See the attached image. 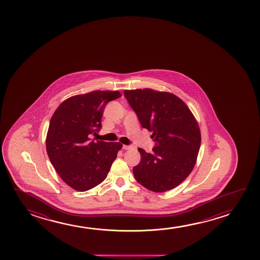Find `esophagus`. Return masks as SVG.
I'll return each mask as SVG.
<instances>
[{
	"instance_id": "esophagus-1",
	"label": "esophagus",
	"mask_w": 260,
	"mask_h": 260,
	"mask_svg": "<svg viewBox=\"0 0 260 260\" xmlns=\"http://www.w3.org/2000/svg\"><path fill=\"white\" fill-rule=\"evenodd\" d=\"M122 148L124 150H129L132 149V146H126V145H124V146H122Z\"/></svg>"
}]
</instances>
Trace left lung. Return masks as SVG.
Segmentation results:
<instances>
[{
  "label": "left lung",
  "mask_w": 260,
  "mask_h": 260,
  "mask_svg": "<svg viewBox=\"0 0 260 260\" xmlns=\"http://www.w3.org/2000/svg\"><path fill=\"white\" fill-rule=\"evenodd\" d=\"M143 128L153 132V153L139 148L133 174L150 191L162 192L180 185L192 172L201 146L199 125L178 96L152 89L124 90Z\"/></svg>",
  "instance_id": "1"
}]
</instances>
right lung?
Returning <instances> with one entry per match:
<instances>
[{"instance_id":"obj_1","label":"right lung","mask_w":260,"mask_h":260,"mask_svg":"<svg viewBox=\"0 0 260 260\" xmlns=\"http://www.w3.org/2000/svg\"><path fill=\"white\" fill-rule=\"evenodd\" d=\"M121 96L118 90H94L64 100L50 119L47 153L60 178L84 192L106 179L122 145L90 140L101 128L108 102Z\"/></svg>"}]
</instances>
